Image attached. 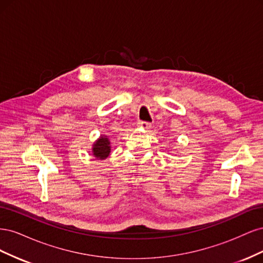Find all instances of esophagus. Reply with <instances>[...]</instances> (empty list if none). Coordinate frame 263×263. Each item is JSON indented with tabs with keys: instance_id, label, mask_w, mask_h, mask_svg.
Wrapping results in <instances>:
<instances>
[{
	"instance_id": "obj_1",
	"label": "esophagus",
	"mask_w": 263,
	"mask_h": 263,
	"mask_svg": "<svg viewBox=\"0 0 263 263\" xmlns=\"http://www.w3.org/2000/svg\"><path fill=\"white\" fill-rule=\"evenodd\" d=\"M138 126L140 127V128H142V129L147 130V129H149L150 127H151V124H150V123H148V122H144V121H141V122H139V123H138Z\"/></svg>"
}]
</instances>
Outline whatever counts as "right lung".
Returning a JSON list of instances; mask_svg holds the SVG:
<instances>
[{
	"label": "right lung",
	"mask_w": 263,
	"mask_h": 263,
	"mask_svg": "<svg viewBox=\"0 0 263 263\" xmlns=\"http://www.w3.org/2000/svg\"><path fill=\"white\" fill-rule=\"evenodd\" d=\"M93 155L97 157L100 160L105 159L109 153H110V146L108 138L101 137L95 144L93 145Z\"/></svg>",
	"instance_id": "obj_1"
}]
</instances>
